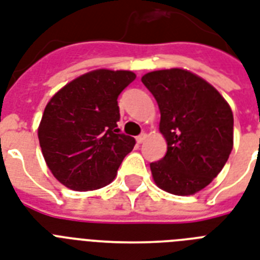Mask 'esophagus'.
<instances>
[{"label":"esophagus","mask_w":260,"mask_h":260,"mask_svg":"<svg viewBox=\"0 0 260 260\" xmlns=\"http://www.w3.org/2000/svg\"><path fill=\"white\" fill-rule=\"evenodd\" d=\"M146 139H147V134H144V132H143V134H140L138 138H136V142H138L139 144H142V143L144 142Z\"/></svg>","instance_id":"obj_1"}]
</instances>
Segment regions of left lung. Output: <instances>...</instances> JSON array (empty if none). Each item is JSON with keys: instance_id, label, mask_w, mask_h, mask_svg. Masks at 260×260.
<instances>
[{"instance_id": "1", "label": "left lung", "mask_w": 260, "mask_h": 260, "mask_svg": "<svg viewBox=\"0 0 260 260\" xmlns=\"http://www.w3.org/2000/svg\"><path fill=\"white\" fill-rule=\"evenodd\" d=\"M160 110L159 129L167 152L150 165L155 183L167 193L190 196L209 185L234 147V114L205 79L170 69L142 78Z\"/></svg>"}]
</instances>
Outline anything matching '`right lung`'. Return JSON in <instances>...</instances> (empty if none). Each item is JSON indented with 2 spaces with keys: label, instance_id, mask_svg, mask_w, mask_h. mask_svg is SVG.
Returning <instances> with one entry per match:
<instances>
[{
  "label": "right lung",
  "instance_id": "obj_1",
  "mask_svg": "<svg viewBox=\"0 0 260 260\" xmlns=\"http://www.w3.org/2000/svg\"><path fill=\"white\" fill-rule=\"evenodd\" d=\"M135 78L132 71H90L47 104L39 142L47 166L66 187L87 191L109 185L134 150L135 139L117 128V98Z\"/></svg>",
  "mask_w": 260,
  "mask_h": 260
}]
</instances>
